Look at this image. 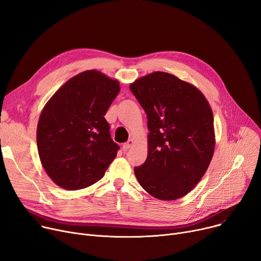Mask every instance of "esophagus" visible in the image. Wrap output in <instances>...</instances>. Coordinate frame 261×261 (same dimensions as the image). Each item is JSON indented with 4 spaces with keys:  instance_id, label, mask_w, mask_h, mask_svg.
Masks as SVG:
<instances>
[{
    "instance_id": "esophagus-1",
    "label": "esophagus",
    "mask_w": 261,
    "mask_h": 261,
    "mask_svg": "<svg viewBox=\"0 0 261 261\" xmlns=\"http://www.w3.org/2000/svg\"><path fill=\"white\" fill-rule=\"evenodd\" d=\"M132 146H133V140H129L127 143H125V144L123 145V149H124V150H129Z\"/></svg>"
}]
</instances>
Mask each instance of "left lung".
Segmentation results:
<instances>
[{"label": "left lung", "instance_id": "8db88e82", "mask_svg": "<svg viewBox=\"0 0 261 261\" xmlns=\"http://www.w3.org/2000/svg\"><path fill=\"white\" fill-rule=\"evenodd\" d=\"M130 90L148 118V156L134 168L153 197L175 200L198 184L215 147L214 119L203 94L178 77L156 71L136 80Z\"/></svg>", "mask_w": 261, "mask_h": 261}]
</instances>
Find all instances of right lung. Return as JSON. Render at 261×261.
Returning <instances> with one entry per match:
<instances>
[{
  "instance_id": "1",
  "label": "right lung",
  "mask_w": 261,
  "mask_h": 261,
  "mask_svg": "<svg viewBox=\"0 0 261 261\" xmlns=\"http://www.w3.org/2000/svg\"><path fill=\"white\" fill-rule=\"evenodd\" d=\"M119 91L116 80L87 70L66 82L45 105L38 123V151L43 168L59 187H89L115 159L119 146L103 116Z\"/></svg>"
}]
</instances>
